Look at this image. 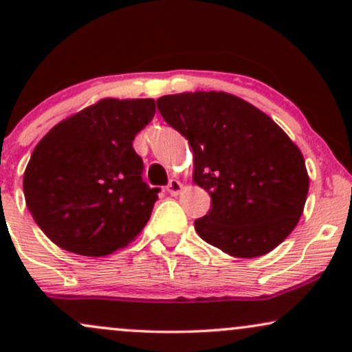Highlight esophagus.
<instances>
[{
  "mask_svg": "<svg viewBox=\"0 0 352 352\" xmlns=\"http://www.w3.org/2000/svg\"><path fill=\"white\" fill-rule=\"evenodd\" d=\"M182 188H184V185H182L180 182L175 180V179H172L170 182H168V185H167V192L170 193L172 197L179 195V193L182 192Z\"/></svg>",
  "mask_w": 352,
  "mask_h": 352,
  "instance_id": "34e87169",
  "label": "esophagus"
}]
</instances>
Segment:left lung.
Returning <instances> with one entry per match:
<instances>
[{
    "instance_id": "left-lung-1",
    "label": "left lung",
    "mask_w": 352,
    "mask_h": 352,
    "mask_svg": "<svg viewBox=\"0 0 352 352\" xmlns=\"http://www.w3.org/2000/svg\"><path fill=\"white\" fill-rule=\"evenodd\" d=\"M157 109L193 151V182L212 208L201 240L236 258L272 252L300 221L309 177L300 148L272 117L227 92L164 96Z\"/></svg>"
}]
</instances>
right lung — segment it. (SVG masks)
Masks as SVG:
<instances>
[{"label":"right lung","mask_w":352,"mask_h":352,"mask_svg":"<svg viewBox=\"0 0 352 352\" xmlns=\"http://www.w3.org/2000/svg\"><path fill=\"white\" fill-rule=\"evenodd\" d=\"M153 116V99H102L39 140L23 188L52 243L82 256H106L142 232L160 188L142 180L144 162L132 140Z\"/></svg>","instance_id":"obj_1"}]
</instances>
